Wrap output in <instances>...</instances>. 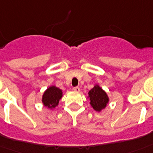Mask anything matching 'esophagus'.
Listing matches in <instances>:
<instances>
[{"instance_id":"1","label":"esophagus","mask_w":153,"mask_h":153,"mask_svg":"<svg viewBox=\"0 0 153 153\" xmlns=\"http://www.w3.org/2000/svg\"><path fill=\"white\" fill-rule=\"evenodd\" d=\"M73 91H74V92H80V88L79 87H74L73 88Z\"/></svg>"}]
</instances>
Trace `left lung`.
<instances>
[{
	"label": "left lung",
	"instance_id": "obj_1",
	"mask_svg": "<svg viewBox=\"0 0 153 153\" xmlns=\"http://www.w3.org/2000/svg\"><path fill=\"white\" fill-rule=\"evenodd\" d=\"M88 98L91 106L97 112H100L101 110L105 108L109 101L107 93L98 85H96L88 92Z\"/></svg>",
	"mask_w": 153,
	"mask_h": 153
}]
</instances>
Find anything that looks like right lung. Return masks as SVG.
<instances>
[{
	"mask_svg": "<svg viewBox=\"0 0 153 153\" xmlns=\"http://www.w3.org/2000/svg\"><path fill=\"white\" fill-rule=\"evenodd\" d=\"M62 96V90L56 86H50L42 96V103L48 108H54L58 105Z\"/></svg>",
	"mask_w": 153,
	"mask_h": 153,
	"instance_id": "right-lung-1",
	"label": "right lung"
}]
</instances>
